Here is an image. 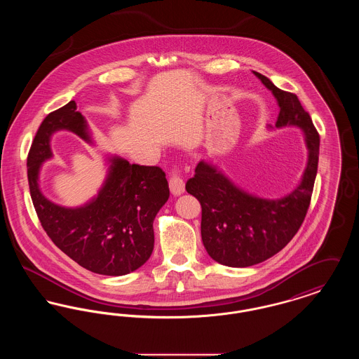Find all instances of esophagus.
I'll list each match as a JSON object with an SVG mask.
<instances>
[{
  "mask_svg": "<svg viewBox=\"0 0 359 359\" xmlns=\"http://www.w3.org/2000/svg\"><path fill=\"white\" fill-rule=\"evenodd\" d=\"M170 188H171V192L175 196L182 195L186 189L184 180L180 177L177 171L172 172V176L170 177Z\"/></svg>",
  "mask_w": 359,
  "mask_h": 359,
  "instance_id": "1",
  "label": "esophagus"
}]
</instances>
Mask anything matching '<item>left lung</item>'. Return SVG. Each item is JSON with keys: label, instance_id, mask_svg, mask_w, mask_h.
<instances>
[{"label": "left lung", "instance_id": "1", "mask_svg": "<svg viewBox=\"0 0 359 359\" xmlns=\"http://www.w3.org/2000/svg\"><path fill=\"white\" fill-rule=\"evenodd\" d=\"M253 74L272 91L280 113L269 129L297 128L308 149L307 165L290 194L269 199L245 191L222 170L205 160L186 184L202 205L201 233L208 256L233 268H246L277 255L306 218L319 161V135L299 98L280 90L265 75Z\"/></svg>", "mask_w": 359, "mask_h": 359}]
</instances>
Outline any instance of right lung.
Returning <instances> with one entry per match:
<instances>
[{
	"mask_svg": "<svg viewBox=\"0 0 359 359\" xmlns=\"http://www.w3.org/2000/svg\"><path fill=\"white\" fill-rule=\"evenodd\" d=\"M69 130L95 145L76 103L50 113L41 122L28 154V182L34 210L52 242L87 271L123 276L142 266L154 246V221L170 198L165 173L158 167L129 164L106 156L107 173L98 194L85 205L65 207L40 188L41 165L52 158L51 137Z\"/></svg>",
	"mask_w": 359,
	"mask_h": 359,
	"instance_id": "add662e5",
	"label": "right lung"
}]
</instances>
